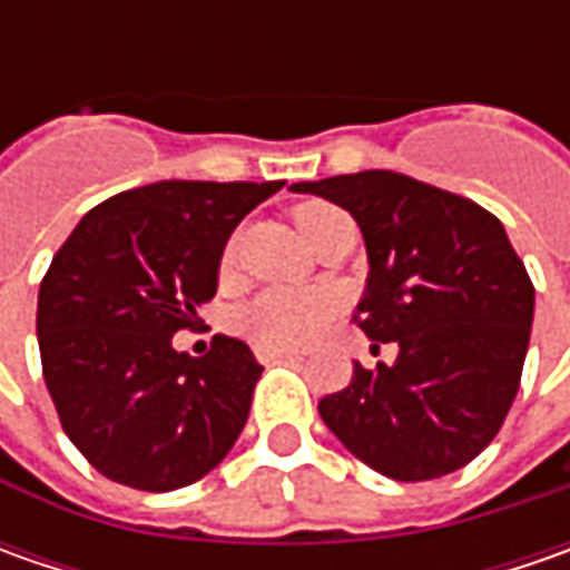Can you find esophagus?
Masks as SVG:
<instances>
[{
	"instance_id": "34e87169",
	"label": "esophagus",
	"mask_w": 570,
	"mask_h": 570,
	"mask_svg": "<svg viewBox=\"0 0 570 570\" xmlns=\"http://www.w3.org/2000/svg\"><path fill=\"white\" fill-rule=\"evenodd\" d=\"M256 358H259L263 364L297 362V358H304V352H295V348H266V345H256Z\"/></svg>"
}]
</instances>
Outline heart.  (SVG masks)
<instances>
[{"instance_id": "obj_1", "label": "heart", "mask_w": 570, "mask_h": 570, "mask_svg": "<svg viewBox=\"0 0 570 570\" xmlns=\"http://www.w3.org/2000/svg\"><path fill=\"white\" fill-rule=\"evenodd\" d=\"M336 212L340 208L326 203H301L292 212V218L301 237L311 240L314 230ZM230 263H234V244H228L225 250V266ZM333 311H336L333 297L320 288H266L237 311V330L266 348H304L326 330Z\"/></svg>"}]
</instances>
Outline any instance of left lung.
Listing matches in <instances>:
<instances>
[{
  "label": "left lung",
  "instance_id": "obj_1",
  "mask_svg": "<svg viewBox=\"0 0 570 570\" xmlns=\"http://www.w3.org/2000/svg\"><path fill=\"white\" fill-rule=\"evenodd\" d=\"M348 208L367 247L355 323L396 342L320 400V419L371 470L425 482L463 470L501 431L533 326V282L492 212L396 170L295 184Z\"/></svg>",
  "mask_w": 570,
  "mask_h": 570
}]
</instances>
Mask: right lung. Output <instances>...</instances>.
I'll return each instance as SVG.
<instances>
[{
	"instance_id": "right-lung-1",
	"label": "right lung",
	"mask_w": 570,
	"mask_h": 570,
	"mask_svg": "<svg viewBox=\"0 0 570 570\" xmlns=\"http://www.w3.org/2000/svg\"><path fill=\"white\" fill-rule=\"evenodd\" d=\"M285 187L158 180L95 206L56 250L37 295V342L59 425L107 479L174 492L215 470L250 415L263 367L215 336L203 358L170 336L218 292L230 230Z\"/></svg>"
}]
</instances>
